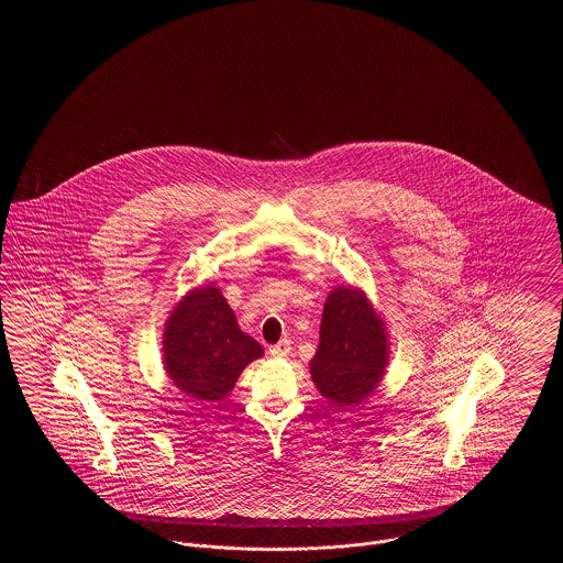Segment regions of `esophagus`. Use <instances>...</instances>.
<instances>
[{
	"label": "esophagus",
	"mask_w": 563,
	"mask_h": 563,
	"mask_svg": "<svg viewBox=\"0 0 563 563\" xmlns=\"http://www.w3.org/2000/svg\"><path fill=\"white\" fill-rule=\"evenodd\" d=\"M289 352H291V342L289 340H283V342L269 346V354L272 356H287Z\"/></svg>",
	"instance_id": "obj_1"
}]
</instances>
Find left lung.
<instances>
[{
	"label": "left lung",
	"instance_id": "left-lung-1",
	"mask_svg": "<svg viewBox=\"0 0 563 563\" xmlns=\"http://www.w3.org/2000/svg\"><path fill=\"white\" fill-rule=\"evenodd\" d=\"M386 358V333L367 297L350 287L331 291L322 310L321 344L310 361L322 397L340 407L363 401L382 379Z\"/></svg>",
	"mask_w": 563,
	"mask_h": 563
}]
</instances>
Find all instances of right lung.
<instances>
[{
  "label": "right lung",
  "mask_w": 563,
  "mask_h": 563,
  "mask_svg": "<svg viewBox=\"0 0 563 563\" xmlns=\"http://www.w3.org/2000/svg\"><path fill=\"white\" fill-rule=\"evenodd\" d=\"M262 352L253 338L242 333L217 287L186 295L164 329L166 372L179 390L200 401L223 399Z\"/></svg>",
  "instance_id": "right-lung-1"
}]
</instances>
